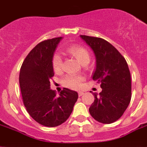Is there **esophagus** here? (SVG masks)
<instances>
[{
  "label": "esophagus",
  "instance_id": "esophagus-1",
  "mask_svg": "<svg viewBox=\"0 0 147 147\" xmlns=\"http://www.w3.org/2000/svg\"><path fill=\"white\" fill-rule=\"evenodd\" d=\"M78 96H82V95L84 94V93L82 92V91H78Z\"/></svg>",
  "mask_w": 147,
  "mask_h": 147
}]
</instances>
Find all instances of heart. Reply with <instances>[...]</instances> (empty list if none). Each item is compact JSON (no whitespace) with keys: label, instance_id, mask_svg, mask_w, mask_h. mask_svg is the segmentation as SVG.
I'll return each mask as SVG.
<instances>
[{"label":"heart","instance_id":"heart-1","mask_svg":"<svg viewBox=\"0 0 147 147\" xmlns=\"http://www.w3.org/2000/svg\"><path fill=\"white\" fill-rule=\"evenodd\" d=\"M67 52L72 55L82 65L88 64L90 62V54L85 48L80 46H71L67 48ZM52 68L55 72H59L62 70V58L59 53L53 54L51 59ZM83 78L82 76L68 75L62 80V84L71 89H78L82 86Z\"/></svg>","mask_w":147,"mask_h":147}]
</instances>
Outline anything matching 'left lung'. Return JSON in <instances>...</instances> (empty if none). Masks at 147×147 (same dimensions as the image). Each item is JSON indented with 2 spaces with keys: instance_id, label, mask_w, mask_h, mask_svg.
I'll list each match as a JSON object with an SVG mask.
<instances>
[{
  "instance_id": "obj_1",
  "label": "left lung",
  "mask_w": 147,
  "mask_h": 147,
  "mask_svg": "<svg viewBox=\"0 0 147 147\" xmlns=\"http://www.w3.org/2000/svg\"><path fill=\"white\" fill-rule=\"evenodd\" d=\"M94 51L96 69L92 78L102 91L94 94L89 112L96 121L111 124L124 114L131 98V81L125 59L110 43L100 38L80 35ZM91 92V91H90Z\"/></svg>"
}]
</instances>
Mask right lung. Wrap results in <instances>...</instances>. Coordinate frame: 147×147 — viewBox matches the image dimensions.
<instances>
[{
    "mask_svg": "<svg viewBox=\"0 0 147 147\" xmlns=\"http://www.w3.org/2000/svg\"><path fill=\"white\" fill-rule=\"evenodd\" d=\"M62 37L41 41L29 52L20 72V85L26 110L34 121L46 127H57L71 115L78 93L63 88L58 96L51 89L54 76L51 59Z\"/></svg>",
    "mask_w": 147,
    "mask_h": 147,
    "instance_id": "obj_1",
    "label": "right lung"
}]
</instances>
